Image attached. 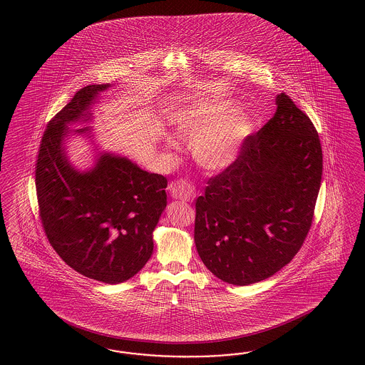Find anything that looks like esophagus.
Here are the masks:
<instances>
[{
	"label": "esophagus",
	"mask_w": 365,
	"mask_h": 365,
	"mask_svg": "<svg viewBox=\"0 0 365 365\" xmlns=\"http://www.w3.org/2000/svg\"><path fill=\"white\" fill-rule=\"evenodd\" d=\"M168 190L173 198L180 199V200H191L195 197V187L186 179H179L173 182L168 186Z\"/></svg>",
	"instance_id": "34e87169"
}]
</instances>
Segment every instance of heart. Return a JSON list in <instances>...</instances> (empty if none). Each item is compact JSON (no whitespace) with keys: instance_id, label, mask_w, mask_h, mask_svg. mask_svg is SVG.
I'll use <instances>...</instances> for the list:
<instances>
[{"instance_id":"heart-1","label":"heart","mask_w":365,"mask_h":365,"mask_svg":"<svg viewBox=\"0 0 365 365\" xmlns=\"http://www.w3.org/2000/svg\"><path fill=\"white\" fill-rule=\"evenodd\" d=\"M173 125L180 138L192 139L194 159L206 170L230 166L255 130L252 116L241 110L238 101L226 98L191 103L178 110ZM165 143L175 147L171 138Z\"/></svg>"}]
</instances>
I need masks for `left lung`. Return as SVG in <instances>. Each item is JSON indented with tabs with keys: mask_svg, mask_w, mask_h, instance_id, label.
I'll return each mask as SVG.
<instances>
[{
	"mask_svg": "<svg viewBox=\"0 0 365 365\" xmlns=\"http://www.w3.org/2000/svg\"><path fill=\"white\" fill-rule=\"evenodd\" d=\"M276 104L274 116L195 202L202 262L238 287L273 276L299 253L320 191L319 133L287 93Z\"/></svg>",
	"mask_w": 365,
	"mask_h": 365,
	"instance_id": "1",
	"label": "left lung"
}]
</instances>
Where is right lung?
Listing matches in <instances>:
<instances>
[{"mask_svg": "<svg viewBox=\"0 0 365 365\" xmlns=\"http://www.w3.org/2000/svg\"><path fill=\"white\" fill-rule=\"evenodd\" d=\"M108 87L80 89L48 123L37 155L36 191L45 235L56 253L80 274L112 285L135 276L153 255V232L166 209L167 179L108 153L86 173L68 162L66 125L89 120L91 106Z\"/></svg>", "mask_w": 365, "mask_h": 365, "instance_id": "obj_1", "label": "right lung"}]
</instances>
